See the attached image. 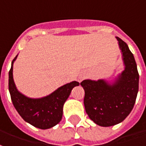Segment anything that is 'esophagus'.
<instances>
[{
  "instance_id": "esophagus-1",
  "label": "esophagus",
  "mask_w": 146,
  "mask_h": 146,
  "mask_svg": "<svg viewBox=\"0 0 146 146\" xmlns=\"http://www.w3.org/2000/svg\"><path fill=\"white\" fill-rule=\"evenodd\" d=\"M83 77H82V76H79V79H79V82H81V81L83 80Z\"/></svg>"
}]
</instances>
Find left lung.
Masks as SVG:
<instances>
[{"instance_id":"left-lung-1","label":"left lung","mask_w":146,"mask_h":146,"mask_svg":"<svg viewBox=\"0 0 146 146\" xmlns=\"http://www.w3.org/2000/svg\"><path fill=\"white\" fill-rule=\"evenodd\" d=\"M125 69L109 83L105 79H85L84 106L95 124L112 126L120 123L133 108L138 92L139 75L133 55L127 44L117 37Z\"/></svg>"}]
</instances>
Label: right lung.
Wrapping results in <instances>:
<instances>
[{
  "instance_id": "1",
  "label": "right lung",
  "mask_w": 146,
  "mask_h": 146,
  "mask_svg": "<svg viewBox=\"0 0 146 146\" xmlns=\"http://www.w3.org/2000/svg\"><path fill=\"white\" fill-rule=\"evenodd\" d=\"M17 58V56L13 60L9 72V90L14 107L21 117L33 126L41 129L52 128L61 121L63 105L71 90L79 83L73 81L67 83L43 98H29L17 90L14 83L13 70Z\"/></svg>"
}]
</instances>
